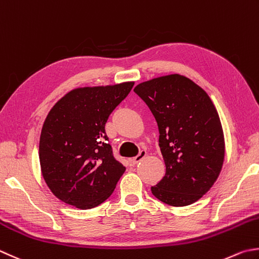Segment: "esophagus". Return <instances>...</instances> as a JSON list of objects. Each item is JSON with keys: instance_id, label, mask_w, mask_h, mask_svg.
Here are the masks:
<instances>
[{"instance_id": "esophagus-1", "label": "esophagus", "mask_w": 259, "mask_h": 259, "mask_svg": "<svg viewBox=\"0 0 259 259\" xmlns=\"http://www.w3.org/2000/svg\"><path fill=\"white\" fill-rule=\"evenodd\" d=\"M145 155H146V151H144V150L140 151V153H139L138 155H136V157L131 159V162L133 163V164H136L138 162H140V161L142 160V159L145 157Z\"/></svg>"}]
</instances>
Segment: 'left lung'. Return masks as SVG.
Instances as JSON below:
<instances>
[{"mask_svg":"<svg viewBox=\"0 0 259 259\" xmlns=\"http://www.w3.org/2000/svg\"><path fill=\"white\" fill-rule=\"evenodd\" d=\"M135 94L153 114L165 175L151 192L168 205L198 201L215 183L224 160V136L208 95L188 77L170 74L142 82Z\"/></svg>","mask_w":259,"mask_h":259,"instance_id":"left-lung-1","label":"left lung"}]
</instances>
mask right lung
<instances>
[{
    "label": "right lung",
    "mask_w": 259,
    "mask_h": 259,
    "mask_svg": "<svg viewBox=\"0 0 259 259\" xmlns=\"http://www.w3.org/2000/svg\"><path fill=\"white\" fill-rule=\"evenodd\" d=\"M133 85L77 88L48 113L39 140V161L47 186L62 202L88 209L113 194L126 168L114 157L105 125Z\"/></svg>",
    "instance_id": "add662e5"
}]
</instances>
